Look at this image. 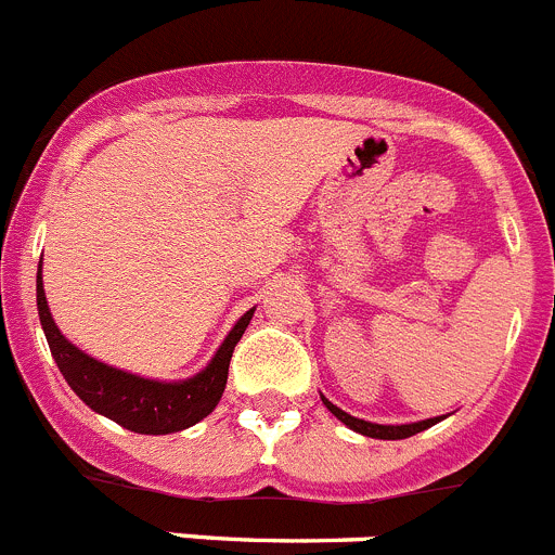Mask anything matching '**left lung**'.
<instances>
[{"label": "left lung", "instance_id": "obj_1", "mask_svg": "<svg viewBox=\"0 0 555 555\" xmlns=\"http://www.w3.org/2000/svg\"><path fill=\"white\" fill-rule=\"evenodd\" d=\"M324 400L326 409L332 411V414L337 416L340 422H346L351 430L362 433V436H371V439H409V436H414V433H422L427 430L430 425H436V422L441 420V416H436V420H425V422H414V425H373V422H365V420H357V416L346 414V411H340L337 405H332L330 400Z\"/></svg>", "mask_w": 555, "mask_h": 555}]
</instances>
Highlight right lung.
Instances as JSON below:
<instances>
[{"label":"right lung","instance_id":"obj_1","mask_svg":"<svg viewBox=\"0 0 555 555\" xmlns=\"http://www.w3.org/2000/svg\"><path fill=\"white\" fill-rule=\"evenodd\" d=\"M37 310H40V324H43L51 353H54L56 365H60L62 376L70 384L73 392L98 414L108 416L116 425L128 427L133 433H146V436H166V433L184 430V427L212 414L218 400L223 398L231 353H234V346L245 335L253 319V310H247L236 321V326L229 332L223 346L218 348L207 371L188 378V382L163 384L103 365V362L78 351L73 343H67L49 313L40 272H37Z\"/></svg>","mask_w":555,"mask_h":555}]
</instances>
